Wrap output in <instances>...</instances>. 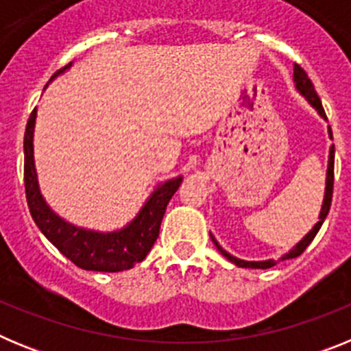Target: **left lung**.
Listing matches in <instances>:
<instances>
[{
	"instance_id": "left-lung-1",
	"label": "left lung",
	"mask_w": 351,
	"mask_h": 351,
	"mask_svg": "<svg viewBox=\"0 0 351 351\" xmlns=\"http://www.w3.org/2000/svg\"><path fill=\"white\" fill-rule=\"evenodd\" d=\"M293 82H295V88L297 91L300 93V95L306 98V100L309 101V104L313 105V108H316V112L320 114L324 119H327V116H325V110L324 107H322V101L320 98H318V95H316L315 91V86H313V82L309 80V77L306 75V71L302 70V68L299 66V64H295L293 66ZM328 137L332 138V130H330V126H328ZM332 188H334V145H330V149H328V165H327V179H325V195H324V204H322V209H320V216H318V221H316V225L313 226L311 230L308 232V234L304 235L302 239H300L299 243L295 244V246L291 247L290 251H288L287 255L281 256L280 260H288V258H297L299 255H302L304 250L311 244V241L315 239V235L318 234V230H320V226L324 225L325 218H327L328 214V209H330V202H332ZM210 239H213V243L216 244V247H218V251L221 253L225 258L230 260L232 263H235L237 267H244V269H269L272 267V265H276V260H262V262H247V260H241L237 258V256L230 255L228 251L223 250L221 246L218 244V241L214 239V235L210 234Z\"/></svg>"
}]
</instances>
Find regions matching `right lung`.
I'll return each mask as SVG.
<instances>
[{"label": "right lung", "mask_w": 351, "mask_h": 351, "mask_svg": "<svg viewBox=\"0 0 351 351\" xmlns=\"http://www.w3.org/2000/svg\"><path fill=\"white\" fill-rule=\"evenodd\" d=\"M71 66L61 68L54 77ZM51 79V80H52ZM36 108L31 112L24 133V186L29 213L42 234L54 244L77 267L98 272H121L142 262L156 243L160 225L170 198L178 191L182 176L169 179L156 186L145 200L138 214L125 228L114 232H96L68 223L54 213L45 202L38 186V176L33 156V133H35Z\"/></svg>", "instance_id": "right-lung-1"}]
</instances>
